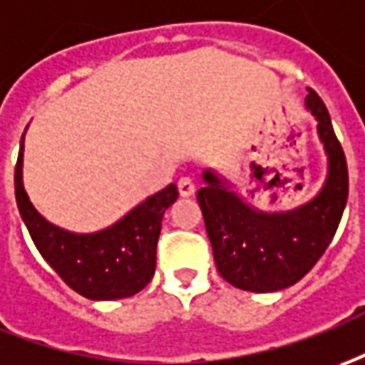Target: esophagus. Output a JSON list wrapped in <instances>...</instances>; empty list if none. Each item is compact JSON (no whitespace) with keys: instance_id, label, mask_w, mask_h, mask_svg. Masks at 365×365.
Returning a JSON list of instances; mask_svg holds the SVG:
<instances>
[{"instance_id":"1","label":"esophagus","mask_w":365,"mask_h":365,"mask_svg":"<svg viewBox=\"0 0 365 365\" xmlns=\"http://www.w3.org/2000/svg\"><path fill=\"white\" fill-rule=\"evenodd\" d=\"M178 192L182 197H190L195 193V183L190 180V178H182L180 182H178Z\"/></svg>"}]
</instances>
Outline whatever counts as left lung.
<instances>
[{"instance_id":"1","label":"left lung","mask_w":365,"mask_h":365,"mask_svg":"<svg viewBox=\"0 0 365 365\" xmlns=\"http://www.w3.org/2000/svg\"><path fill=\"white\" fill-rule=\"evenodd\" d=\"M306 108L318 121L328 155L326 182L309 202L286 212L247 203L215 170L203 172L197 192L217 272L245 292H277L294 286L316 266L338 230L348 202V163L324 101L307 88Z\"/></svg>"}]
</instances>
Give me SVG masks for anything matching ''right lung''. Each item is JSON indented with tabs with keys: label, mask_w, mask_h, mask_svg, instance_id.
I'll list each match as a JSON object with an SVG mask.
<instances>
[{
	"label": "right lung",
	"mask_w": 365,
	"mask_h": 365,
	"mask_svg": "<svg viewBox=\"0 0 365 365\" xmlns=\"http://www.w3.org/2000/svg\"><path fill=\"white\" fill-rule=\"evenodd\" d=\"M24 138L16 163V202L37 252L73 292L88 299H121L138 294L155 274V247L165 210L178 200L170 183L99 232L76 234L47 222L24 187Z\"/></svg>",
	"instance_id": "right-lung-1"
}]
</instances>
